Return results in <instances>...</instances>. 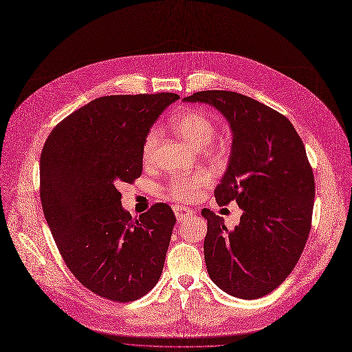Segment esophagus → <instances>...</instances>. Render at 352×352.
Masks as SVG:
<instances>
[{"label": "esophagus", "instance_id": "1", "mask_svg": "<svg viewBox=\"0 0 352 352\" xmlns=\"http://www.w3.org/2000/svg\"><path fill=\"white\" fill-rule=\"evenodd\" d=\"M174 213H175V217H177L178 221H184L185 219H188L189 216L194 214V210L182 208V206H174Z\"/></svg>", "mask_w": 352, "mask_h": 352}]
</instances>
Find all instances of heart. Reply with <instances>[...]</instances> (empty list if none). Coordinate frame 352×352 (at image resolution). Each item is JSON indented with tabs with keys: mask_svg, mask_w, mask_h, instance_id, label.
I'll use <instances>...</instances> for the list:
<instances>
[{
	"mask_svg": "<svg viewBox=\"0 0 352 352\" xmlns=\"http://www.w3.org/2000/svg\"><path fill=\"white\" fill-rule=\"evenodd\" d=\"M171 129L192 147H209L212 153H221L223 146L210 144L217 133L214 120L202 109H185L170 119ZM158 143V131L150 129L142 144V157L144 163H150ZM210 184L206 173L194 175H174L166 185V197L177 202H189L197 199L202 190Z\"/></svg>",
	"mask_w": 352,
	"mask_h": 352,
	"instance_id": "b5f03b06",
	"label": "heart"
}]
</instances>
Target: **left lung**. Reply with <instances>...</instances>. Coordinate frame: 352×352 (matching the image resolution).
I'll list each match as a JSON object with an SVG mask.
<instances>
[{
  "instance_id": "obj_1",
  "label": "left lung",
  "mask_w": 352,
  "mask_h": 352,
  "mask_svg": "<svg viewBox=\"0 0 352 352\" xmlns=\"http://www.w3.org/2000/svg\"><path fill=\"white\" fill-rule=\"evenodd\" d=\"M184 100L214 107L233 132L214 198L220 206L236 201L244 213L229 230L223 217L202 210L209 276L232 296L263 298L292 272L310 233L316 188L303 142L286 116L243 94L210 89Z\"/></svg>"
}]
</instances>
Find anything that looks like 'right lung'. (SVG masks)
Listing matches in <instances>:
<instances>
[{"label": "right lung", "instance_id": "1", "mask_svg": "<svg viewBox=\"0 0 352 352\" xmlns=\"http://www.w3.org/2000/svg\"><path fill=\"white\" fill-rule=\"evenodd\" d=\"M178 98L171 92L97 98L57 123L43 146L46 221L67 268L104 299H140L162 276L174 212L155 204L133 219L118 188L142 175L144 136Z\"/></svg>", "mask_w": 352, "mask_h": 352}]
</instances>
